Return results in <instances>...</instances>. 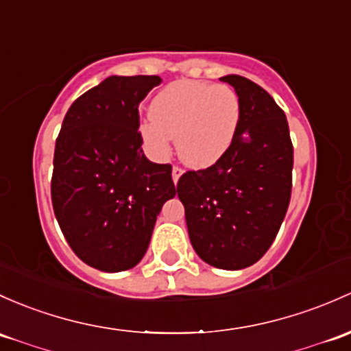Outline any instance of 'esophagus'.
Listing matches in <instances>:
<instances>
[{"label": "esophagus", "mask_w": 351, "mask_h": 351, "mask_svg": "<svg viewBox=\"0 0 351 351\" xmlns=\"http://www.w3.org/2000/svg\"><path fill=\"white\" fill-rule=\"evenodd\" d=\"M182 175H183V169L178 168V166H173L171 178H173V183H175V185H178V180H180V176H182Z\"/></svg>", "instance_id": "1"}]
</instances>
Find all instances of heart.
Instances as JSON below:
<instances>
[{"label": "heart", "instance_id": "b5f03b06", "mask_svg": "<svg viewBox=\"0 0 351 351\" xmlns=\"http://www.w3.org/2000/svg\"><path fill=\"white\" fill-rule=\"evenodd\" d=\"M143 121L147 153L165 160L176 138L180 160L195 169L215 165L234 143L241 121V99L223 84L178 80L156 94Z\"/></svg>", "mask_w": 351, "mask_h": 351}]
</instances>
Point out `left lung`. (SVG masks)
Listing matches in <instances>:
<instances>
[{"label":"left lung","instance_id":"1","mask_svg":"<svg viewBox=\"0 0 351 351\" xmlns=\"http://www.w3.org/2000/svg\"><path fill=\"white\" fill-rule=\"evenodd\" d=\"M220 80L241 99L237 134L215 165L185 173L176 191L198 257L239 271L256 264L278 235L293 186V145L282 109L263 87L234 73Z\"/></svg>","mask_w":351,"mask_h":351}]
</instances>
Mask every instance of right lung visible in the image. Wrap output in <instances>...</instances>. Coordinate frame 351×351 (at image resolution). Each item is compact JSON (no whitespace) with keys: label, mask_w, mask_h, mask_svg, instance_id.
<instances>
[{"label":"right lung","mask_w":351,"mask_h":351,"mask_svg":"<svg viewBox=\"0 0 351 351\" xmlns=\"http://www.w3.org/2000/svg\"><path fill=\"white\" fill-rule=\"evenodd\" d=\"M158 75H110L80 95L55 143L51 204L69 245L102 272L145 257L156 217L176 195L171 166L141 149L139 104Z\"/></svg>","instance_id":"right-lung-1"}]
</instances>
